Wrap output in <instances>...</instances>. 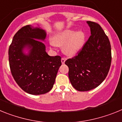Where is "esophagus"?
<instances>
[{
  "label": "esophagus",
  "mask_w": 122,
  "mask_h": 122,
  "mask_svg": "<svg viewBox=\"0 0 122 122\" xmlns=\"http://www.w3.org/2000/svg\"><path fill=\"white\" fill-rule=\"evenodd\" d=\"M65 60H66V59L65 57H62V59H61V62H62V63H64L65 62Z\"/></svg>",
  "instance_id": "obj_1"
}]
</instances>
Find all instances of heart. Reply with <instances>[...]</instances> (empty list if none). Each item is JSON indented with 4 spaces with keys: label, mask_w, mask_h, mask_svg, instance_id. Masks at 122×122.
<instances>
[{
    "label": "heart",
    "mask_w": 122,
    "mask_h": 122,
    "mask_svg": "<svg viewBox=\"0 0 122 122\" xmlns=\"http://www.w3.org/2000/svg\"><path fill=\"white\" fill-rule=\"evenodd\" d=\"M85 34L79 31L76 32L73 30H66L54 35L49 44L52 47L63 46V51L68 55H73L82 48L85 42Z\"/></svg>",
    "instance_id": "1"
}]
</instances>
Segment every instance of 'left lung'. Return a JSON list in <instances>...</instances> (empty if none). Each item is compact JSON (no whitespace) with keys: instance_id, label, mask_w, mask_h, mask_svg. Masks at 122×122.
Wrapping results in <instances>:
<instances>
[{"instance_id":"left-lung-1","label":"left lung","mask_w":122,"mask_h":122,"mask_svg":"<svg viewBox=\"0 0 122 122\" xmlns=\"http://www.w3.org/2000/svg\"><path fill=\"white\" fill-rule=\"evenodd\" d=\"M91 35L77 55L65 63L68 66V77L76 90L89 91L105 79L111 64V46L100 24L87 21Z\"/></svg>"}]
</instances>
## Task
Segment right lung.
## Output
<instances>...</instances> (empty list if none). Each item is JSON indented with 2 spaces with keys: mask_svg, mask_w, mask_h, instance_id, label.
I'll return each instance as SVG.
<instances>
[{
  "mask_svg": "<svg viewBox=\"0 0 122 122\" xmlns=\"http://www.w3.org/2000/svg\"><path fill=\"white\" fill-rule=\"evenodd\" d=\"M46 32L40 28L27 25L16 33L8 49V59L11 74L16 82L24 92L32 95L48 93L53 87L61 57L49 56L41 41ZM25 46L31 48L29 55L22 50Z\"/></svg>",
  "mask_w": 122,
  "mask_h": 122,
  "instance_id": "right-lung-1",
  "label": "right lung"
}]
</instances>
